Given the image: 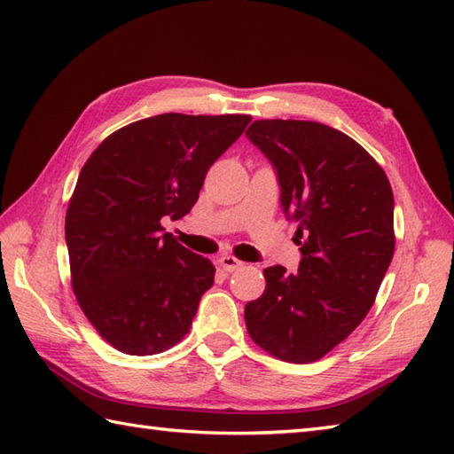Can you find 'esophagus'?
<instances>
[{"label": "esophagus", "instance_id": "obj_1", "mask_svg": "<svg viewBox=\"0 0 454 454\" xmlns=\"http://www.w3.org/2000/svg\"><path fill=\"white\" fill-rule=\"evenodd\" d=\"M218 263H220V267L224 269V271H228V273H234V271H238V269L244 267V263L239 262V259H236L234 255H228V254L218 257Z\"/></svg>", "mask_w": 454, "mask_h": 454}]
</instances>
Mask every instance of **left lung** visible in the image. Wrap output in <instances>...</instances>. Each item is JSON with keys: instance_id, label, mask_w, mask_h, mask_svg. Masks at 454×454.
Instances as JSON below:
<instances>
[{"instance_id": "8db88e82", "label": "left lung", "mask_w": 454, "mask_h": 454, "mask_svg": "<svg viewBox=\"0 0 454 454\" xmlns=\"http://www.w3.org/2000/svg\"><path fill=\"white\" fill-rule=\"evenodd\" d=\"M246 137L271 161L302 255L296 273L265 269L247 333L277 359L312 363L371 310L394 255L392 187L369 152L322 122L255 121Z\"/></svg>"}]
</instances>
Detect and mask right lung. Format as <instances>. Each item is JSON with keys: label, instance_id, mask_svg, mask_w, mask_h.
<instances>
[{"label": "right lung", "instance_id": "add662e5", "mask_svg": "<svg viewBox=\"0 0 454 454\" xmlns=\"http://www.w3.org/2000/svg\"><path fill=\"white\" fill-rule=\"evenodd\" d=\"M249 121L156 114L113 132L85 161L66 212L72 286L114 349L156 355L189 333L215 265L177 244L161 218L187 215Z\"/></svg>", "mask_w": 454, "mask_h": 454}]
</instances>
